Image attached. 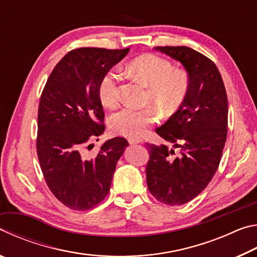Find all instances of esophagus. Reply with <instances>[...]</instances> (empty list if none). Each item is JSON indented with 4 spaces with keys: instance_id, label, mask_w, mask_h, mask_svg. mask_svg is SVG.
Returning a JSON list of instances; mask_svg holds the SVG:
<instances>
[{
    "instance_id": "obj_1",
    "label": "esophagus",
    "mask_w": 257,
    "mask_h": 257,
    "mask_svg": "<svg viewBox=\"0 0 257 257\" xmlns=\"http://www.w3.org/2000/svg\"><path fill=\"white\" fill-rule=\"evenodd\" d=\"M128 142L130 143V144H142L143 139H141V138H129Z\"/></svg>"
}]
</instances>
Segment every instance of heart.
<instances>
[{
	"mask_svg": "<svg viewBox=\"0 0 257 257\" xmlns=\"http://www.w3.org/2000/svg\"><path fill=\"white\" fill-rule=\"evenodd\" d=\"M125 70L147 87L145 103L152 104L163 116L175 114L188 95V73L181 69H173L168 60L158 55L138 56L128 64ZM120 80L119 72L113 69L104 73L98 84V97L104 106L114 107L119 103ZM156 110L151 106L141 110L123 107L113 113L108 124L113 133L125 137H139L144 135L150 124L158 121L159 113Z\"/></svg>",
	"mask_w": 257,
	"mask_h": 257,
	"instance_id": "1",
	"label": "heart"
}]
</instances>
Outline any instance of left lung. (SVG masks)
Segmentation results:
<instances>
[{
    "label": "left lung",
    "instance_id": "1",
    "mask_svg": "<svg viewBox=\"0 0 257 257\" xmlns=\"http://www.w3.org/2000/svg\"><path fill=\"white\" fill-rule=\"evenodd\" d=\"M155 51L178 61L188 73L185 102L155 132L173 149L146 144L151 194L167 205L190 202L210 184L219 167L228 132V98L219 70L205 55L187 46H158ZM180 155H174V149Z\"/></svg>",
    "mask_w": 257,
    "mask_h": 257
}]
</instances>
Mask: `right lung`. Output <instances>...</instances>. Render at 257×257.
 Listing matches in <instances>:
<instances>
[{"label":"right lung","mask_w":257,"mask_h":257,"mask_svg":"<svg viewBox=\"0 0 257 257\" xmlns=\"http://www.w3.org/2000/svg\"><path fill=\"white\" fill-rule=\"evenodd\" d=\"M128 52L97 47L69 52L53 69L42 93L38 160L49 188L71 210H90L106 197L116 163L129 145L125 138L114 137L104 143L95 158H87L84 151L105 129L99 81Z\"/></svg>","instance_id":"add662e5"}]
</instances>
